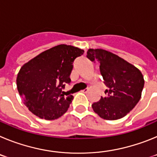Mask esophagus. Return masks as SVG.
<instances>
[{
  "label": "esophagus",
  "instance_id": "34e87169",
  "mask_svg": "<svg viewBox=\"0 0 157 157\" xmlns=\"http://www.w3.org/2000/svg\"><path fill=\"white\" fill-rule=\"evenodd\" d=\"M82 93H87V92H88V88H86V89H84V90H82Z\"/></svg>",
  "mask_w": 157,
  "mask_h": 157
}]
</instances>
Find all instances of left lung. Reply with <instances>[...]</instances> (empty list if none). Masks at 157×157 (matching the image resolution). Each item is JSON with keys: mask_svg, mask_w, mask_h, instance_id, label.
<instances>
[{"mask_svg": "<svg viewBox=\"0 0 157 157\" xmlns=\"http://www.w3.org/2000/svg\"><path fill=\"white\" fill-rule=\"evenodd\" d=\"M87 58L100 64L106 97L92 105L94 112L106 120L124 117L138 104L144 87V78L136 67L116 54L101 48H90Z\"/></svg>", "mask_w": 157, "mask_h": 157, "instance_id": "obj_1", "label": "left lung"}]
</instances>
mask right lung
<instances>
[{"label": "right lung", "instance_id": "add662e5", "mask_svg": "<svg viewBox=\"0 0 157 157\" xmlns=\"http://www.w3.org/2000/svg\"><path fill=\"white\" fill-rule=\"evenodd\" d=\"M84 50L59 45L44 51L22 67L16 78L18 91L29 110L48 120L58 119L67 111L72 95L64 96L73 62Z\"/></svg>", "mask_w": 157, "mask_h": 157}]
</instances>
